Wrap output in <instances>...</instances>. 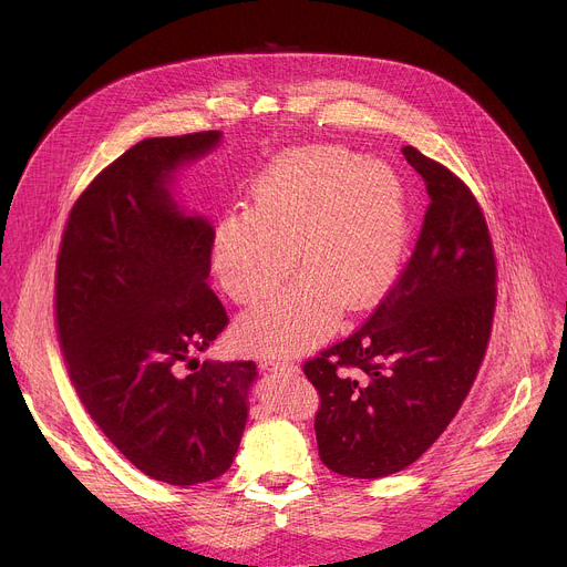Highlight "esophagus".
I'll return each mask as SVG.
<instances>
[{
  "mask_svg": "<svg viewBox=\"0 0 567 567\" xmlns=\"http://www.w3.org/2000/svg\"><path fill=\"white\" fill-rule=\"evenodd\" d=\"M260 368H262V370H269V372H289V370H293L296 365L289 363V361H282V359H262V361H260Z\"/></svg>",
  "mask_w": 567,
  "mask_h": 567,
  "instance_id": "obj_1",
  "label": "esophagus"
}]
</instances>
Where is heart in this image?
<instances>
[{
  "mask_svg": "<svg viewBox=\"0 0 567 567\" xmlns=\"http://www.w3.org/2000/svg\"><path fill=\"white\" fill-rule=\"evenodd\" d=\"M406 241L399 175L348 147L313 145L278 156L256 182L251 208L221 219L213 269L233 300L254 305L289 276L296 249L305 271L237 326L245 348L293 357L326 339L341 307L363 311L390 289Z\"/></svg>",
  "mask_w": 567,
  "mask_h": 567,
  "instance_id": "b5f03b06",
  "label": "heart"
}]
</instances>
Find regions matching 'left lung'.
Listing matches in <instances>:
<instances>
[{
	"instance_id": "1",
	"label": "left lung",
	"mask_w": 567,
	"mask_h": 567,
	"mask_svg": "<svg viewBox=\"0 0 567 567\" xmlns=\"http://www.w3.org/2000/svg\"><path fill=\"white\" fill-rule=\"evenodd\" d=\"M431 197L409 267L352 337L305 363L320 394L318 455L348 477L413 464L444 433L487 350L496 258L471 190L413 145Z\"/></svg>"
}]
</instances>
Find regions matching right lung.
Instances as JSON below:
<instances>
[{
	"instance_id": "1",
	"label": "right lung",
	"mask_w": 567,
	"mask_h": 567,
	"mask_svg": "<svg viewBox=\"0 0 567 567\" xmlns=\"http://www.w3.org/2000/svg\"><path fill=\"white\" fill-rule=\"evenodd\" d=\"M221 132L143 138L71 208L55 267L69 377L110 442L145 475L188 487L219 477L249 417L254 361L184 362L228 316L208 287L215 228L175 197L177 173Z\"/></svg>"
}]
</instances>
